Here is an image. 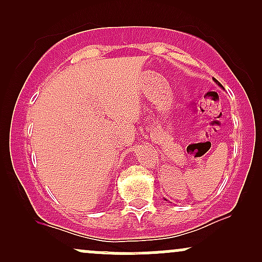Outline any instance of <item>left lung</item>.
<instances>
[{"instance_id": "1", "label": "left lung", "mask_w": 262, "mask_h": 262, "mask_svg": "<svg viewBox=\"0 0 262 262\" xmlns=\"http://www.w3.org/2000/svg\"><path fill=\"white\" fill-rule=\"evenodd\" d=\"M213 80H214V82H215V83H217V85H218L219 87H222V89H223V86H222V85H221V82H219V81H218V80H215V79H213Z\"/></svg>"}]
</instances>
